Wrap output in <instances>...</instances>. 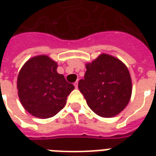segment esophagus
Wrapping results in <instances>:
<instances>
[{"instance_id": "34e87169", "label": "esophagus", "mask_w": 156, "mask_h": 156, "mask_svg": "<svg viewBox=\"0 0 156 156\" xmlns=\"http://www.w3.org/2000/svg\"><path fill=\"white\" fill-rule=\"evenodd\" d=\"M78 81H76L74 83V87L76 88H78Z\"/></svg>"}]
</instances>
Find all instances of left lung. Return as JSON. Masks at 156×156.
<instances>
[{
  "mask_svg": "<svg viewBox=\"0 0 156 156\" xmlns=\"http://www.w3.org/2000/svg\"><path fill=\"white\" fill-rule=\"evenodd\" d=\"M84 78L78 88L88 107L101 117H114L130 99L132 83L126 66L116 58L102 54L86 65Z\"/></svg>",
  "mask_w": 156,
  "mask_h": 156,
  "instance_id": "obj_1",
  "label": "left lung"
}]
</instances>
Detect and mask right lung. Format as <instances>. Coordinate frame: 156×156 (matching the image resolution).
I'll return each mask as SVG.
<instances>
[{"instance_id":"add662e5","label":"right lung","mask_w":156,"mask_h":156,"mask_svg":"<svg viewBox=\"0 0 156 156\" xmlns=\"http://www.w3.org/2000/svg\"><path fill=\"white\" fill-rule=\"evenodd\" d=\"M57 62L37 56L26 62L17 78L18 96L22 106L35 117L48 119L63 108L74 86L57 72Z\"/></svg>"}]
</instances>
